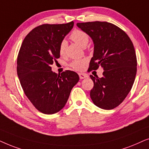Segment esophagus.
I'll list each match as a JSON object with an SVG mask.
<instances>
[{
    "mask_svg": "<svg viewBox=\"0 0 149 149\" xmlns=\"http://www.w3.org/2000/svg\"><path fill=\"white\" fill-rule=\"evenodd\" d=\"M79 76H80V78L82 80V79L87 78V77H88V75L86 74V73H79Z\"/></svg>",
    "mask_w": 149,
    "mask_h": 149,
    "instance_id": "1",
    "label": "esophagus"
}]
</instances>
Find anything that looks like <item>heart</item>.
<instances>
[{"instance_id": "obj_1", "label": "heart", "mask_w": 149, "mask_h": 149, "mask_svg": "<svg viewBox=\"0 0 149 149\" xmlns=\"http://www.w3.org/2000/svg\"><path fill=\"white\" fill-rule=\"evenodd\" d=\"M70 39L71 40L76 43L77 44L80 45L81 47H86L87 43L89 41V36L86 32L81 31V30L75 29L72 31L70 35ZM67 43L65 40L62 41L59 45V53L61 55H63L65 52V49H66ZM86 61L84 59L82 60H74L71 63L70 66L73 69L76 71H81L84 68V65H86Z\"/></svg>"}]
</instances>
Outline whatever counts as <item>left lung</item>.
<instances>
[{
	"mask_svg": "<svg viewBox=\"0 0 149 149\" xmlns=\"http://www.w3.org/2000/svg\"><path fill=\"white\" fill-rule=\"evenodd\" d=\"M94 44L88 71L104 69L102 78L91 75L94 83L90 96L93 104L112 110L121 104L134 84L137 59L132 41L125 32L107 22L77 23Z\"/></svg>",
	"mask_w": 149,
	"mask_h": 149,
	"instance_id": "left-lung-1",
	"label": "left lung"
}]
</instances>
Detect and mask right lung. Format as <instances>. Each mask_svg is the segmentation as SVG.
<instances>
[{"mask_svg":"<svg viewBox=\"0 0 149 149\" xmlns=\"http://www.w3.org/2000/svg\"><path fill=\"white\" fill-rule=\"evenodd\" d=\"M73 24L71 22L39 26L26 36L19 49L17 73L21 86L30 102L43 114L62 110L80 79L74 71L57 74L51 67L60 57L59 45Z\"/></svg>","mask_w":149,"mask_h":149,"instance_id":"1","label":"right lung"}]
</instances>
